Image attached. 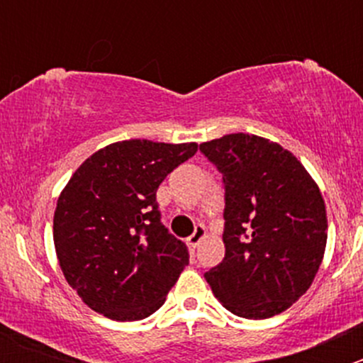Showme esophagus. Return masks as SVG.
<instances>
[{
	"label": "esophagus",
	"mask_w": 363,
	"mask_h": 363,
	"mask_svg": "<svg viewBox=\"0 0 363 363\" xmlns=\"http://www.w3.org/2000/svg\"><path fill=\"white\" fill-rule=\"evenodd\" d=\"M205 234H207V230H205L203 225H196V229H194V233L191 234L187 238V243L191 247H198V243L201 242V240L205 238Z\"/></svg>",
	"instance_id": "obj_1"
}]
</instances>
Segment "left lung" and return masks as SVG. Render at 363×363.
<instances>
[{
	"instance_id": "obj_1",
	"label": "left lung",
	"mask_w": 363,
	"mask_h": 363,
	"mask_svg": "<svg viewBox=\"0 0 363 363\" xmlns=\"http://www.w3.org/2000/svg\"><path fill=\"white\" fill-rule=\"evenodd\" d=\"M200 150L225 185V258L205 280L236 316L284 313L309 289L325 252L318 185L293 152L255 134H227Z\"/></svg>"
}]
</instances>
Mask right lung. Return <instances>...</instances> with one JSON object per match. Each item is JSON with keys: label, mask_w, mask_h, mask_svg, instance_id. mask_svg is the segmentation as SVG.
Wrapping results in <instances>:
<instances>
[{"label": "right lung", "mask_w": 363, "mask_h": 363, "mask_svg": "<svg viewBox=\"0 0 363 363\" xmlns=\"http://www.w3.org/2000/svg\"><path fill=\"white\" fill-rule=\"evenodd\" d=\"M198 143L125 140L76 169L57 198L54 247L63 277L96 313L116 322L158 311L189 265L162 223L156 191Z\"/></svg>", "instance_id": "obj_1"}]
</instances>
